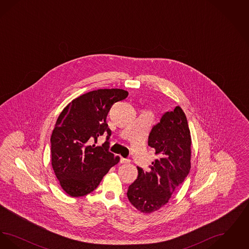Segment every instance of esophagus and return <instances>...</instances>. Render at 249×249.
I'll list each match as a JSON object with an SVG mask.
<instances>
[{
    "mask_svg": "<svg viewBox=\"0 0 249 249\" xmlns=\"http://www.w3.org/2000/svg\"><path fill=\"white\" fill-rule=\"evenodd\" d=\"M130 160L129 159H125V158H121L120 159V162L121 163H128V162H130Z\"/></svg>",
    "mask_w": 249,
    "mask_h": 249,
    "instance_id": "esophagus-1",
    "label": "esophagus"
}]
</instances>
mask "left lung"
Wrapping results in <instances>:
<instances>
[{
    "label": "left lung",
    "mask_w": 249,
    "mask_h": 249,
    "mask_svg": "<svg viewBox=\"0 0 249 249\" xmlns=\"http://www.w3.org/2000/svg\"><path fill=\"white\" fill-rule=\"evenodd\" d=\"M190 128L181 107L166 112L148 136V145L158 159L148 172L138 168V178L127 196L140 212L152 213L164 206L188 177L190 170Z\"/></svg>",
    "instance_id": "obj_1"
}]
</instances>
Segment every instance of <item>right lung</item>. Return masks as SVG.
<instances>
[{
	"label": "right lung",
	"instance_id": "1",
	"mask_svg": "<svg viewBox=\"0 0 249 249\" xmlns=\"http://www.w3.org/2000/svg\"><path fill=\"white\" fill-rule=\"evenodd\" d=\"M128 96L119 89H97L71 101L60 113L52 132L51 163L59 184L71 197H81L99 186L119 161L109 151L112 131L107 122L112 106ZM107 134L102 147L94 143Z\"/></svg>",
	"mask_w": 249,
	"mask_h": 249
}]
</instances>
